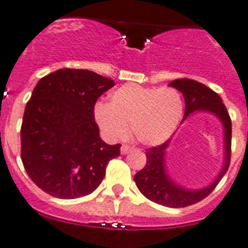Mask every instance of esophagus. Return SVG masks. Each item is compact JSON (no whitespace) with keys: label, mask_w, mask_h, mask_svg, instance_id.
<instances>
[{"label":"esophagus","mask_w":248,"mask_h":248,"mask_svg":"<svg viewBox=\"0 0 248 248\" xmlns=\"http://www.w3.org/2000/svg\"><path fill=\"white\" fill-rule=\"evenodd\" d=\"M130 151H132V148H131V147L127 146V144H123V146H122V148H121V153L122 154H127Z\"/></svg>","instance_id":"esophagus-1"}]
</instances>
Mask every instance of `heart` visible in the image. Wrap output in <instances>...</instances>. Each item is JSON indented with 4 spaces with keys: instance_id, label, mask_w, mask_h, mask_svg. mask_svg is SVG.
Returning <instances> with one entry per match:
<instances>
[{
    "instance_id": "1",
    "label": "heart",
    "mask_w": 248,
    "mask_h": 248,
    "mask_svg": "<svg viewBox=\"0 0 248 248\" xmlns=\"http://www.w3.org/2000/svg\"><path fill=\"white\" fill-rule=\"evenodd\" d=\"M185 104L173 88H144L126 84L109 94V104L97 102L95 122L107 137L123 139L127 127L146 146L164 143L180 124Z\"/></svg>"
}]
</instances>
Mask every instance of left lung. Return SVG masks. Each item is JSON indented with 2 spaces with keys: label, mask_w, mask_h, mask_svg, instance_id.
Masks as SVG:
<instances>
[{
  "label": "left lung",
  "mask_w": 248,
  "mask_h": 248,
  "mask_svg": "<svg viewBox=\"0 0 248 248\" xmlns=\"http://www.w3.org/2000/svg\"><path fill=\"white\" fill-rule=\"evenodd\" d=\"M169 85L176 88L178 92L182 93L185 97L186 108L182 123L194 112H207L219 119L224 130L223 168L215 181L202 189H188L176 183L169 176L165 156L170 140L164 142L160 146L147 149L146 166L134 176L137 188L147 199L159 205L177 208L197 204L200 200L206 198L228 171L230 164V151H232V121L219 95L202 83L182 78V79L172 80Z\"/></svg>",
  "instance_id": "8db88e82"
}]
</instances>
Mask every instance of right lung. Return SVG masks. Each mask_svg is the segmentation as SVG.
<instances>
[{"label":"right lung","mask_w":248,"mask_h":248,"mask_svg":"<svg viewBox=\"0 0 248 248\" xmlns=\"http://www.w3.org/2000/svg\"><path fill=\"white\" fill-rule=\"evenodd\" d=\"M113 85L111 78L73 68L49 73L36 84L21 124V160L43 192L76 199L102 182L121 144L102 141L94 106Z\"/></svg>","instance_id":"obj_1"}]
</instances>
